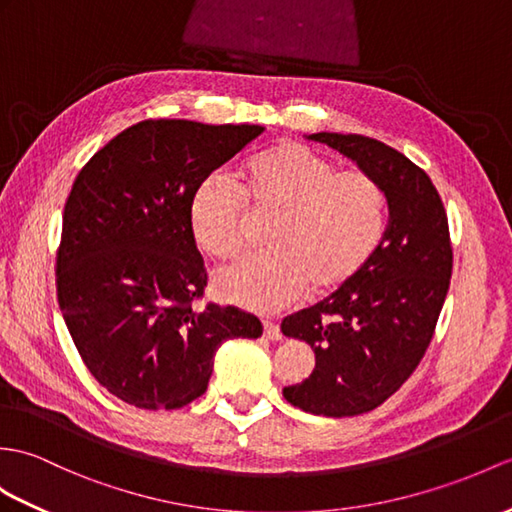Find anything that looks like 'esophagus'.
I'll return each instance as SVG.
<instances>
[{
    "mask_svg": "<svg viewBox=\"0 0 512 512\" xmlns=\"http://www.w3.org/2000/svg\"><path fill=\"white\" fill-rule=\"evenodd\" d=\"M264 336L270 340H279L281 338V329L275 323V320H264Z\"/></svg>",
    "mask_w": 512,
    "mask_h": 512,
    "instance_id": "34e87169",
    "label": "esophagus"
}]
</instances>
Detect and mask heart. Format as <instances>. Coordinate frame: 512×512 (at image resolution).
Masks as SVG:
<instances>
[{
    "mask_svg": "<svg viewBox=\"0 0 512 512\" xmlns=\"http://www.w3.org/2000/svg\"><path fill=\"white\" fill-rule=\"evenodd\" d=\"M248 211L275 216L268 255L246 257L213 275L222 301L270 312L310 290L342 288L373 257L386 229V192L364 170L336 163L296 141L248 159L240 192L220 176L202 181L189 200V227L205 255L229 259L242 248Z\"/></svg>",
    "mask_w": 512,
    "mask_h": 512,
    "instance_id": "heart-1",
    "label": "heart"
}]
</instances>
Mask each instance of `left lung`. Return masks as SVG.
I'll list each match as a JSON object with an SVG mask.
<instances>
[{
    "instance_id": "1",
    "label": "left lung",
    "mask_w": 512,
    "mask_h": 512,
    "mask_svg": "<svg viewBox=\"0 0 512 512\" xmlns=\"http://www.w3.org/2000/svg\"><path fill=\"white\" fill-rule=\"evenodd\" d=\"M373 174L388 200L377 251L325 301L283 318V336L316 353L312 375L283 388L292 406L323 417H355L395 395L430 347L449 290L447 213L419 165L364 135L314 133Z\"/></svg>"
}]
</instances>
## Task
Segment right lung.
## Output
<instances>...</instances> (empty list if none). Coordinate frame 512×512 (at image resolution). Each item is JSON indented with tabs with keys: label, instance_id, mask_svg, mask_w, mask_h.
I'll use <instances>...</instances> for the list:
<instances>
[{
	"label": "right lung",
	"instance_id": "obj_1",
	"mask_svg": "<svg viewBox=\"0 0 512 512\" xmlns=\"http://www.w3.org/2000/svg\"><path fill=\"white\" fill-rule=\"evenodd\" d=\"M264 133L255 124L144 120L76 176L56 253V292L82 362L130 406L176 410L207 390L224 340L259 338V318L207 303L189 227L194 189Z\"/></svg>",
	"mask_w": 512,
	"mask_h": 512
}]
</instances>
